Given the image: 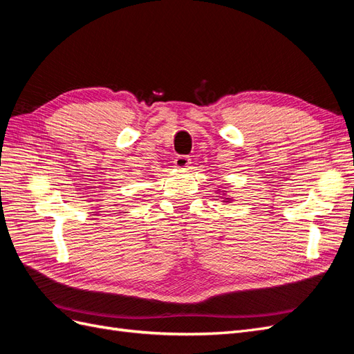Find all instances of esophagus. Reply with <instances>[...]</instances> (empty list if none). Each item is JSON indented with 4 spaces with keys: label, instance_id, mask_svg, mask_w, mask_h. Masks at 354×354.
<instances>
[{
    "label": "esophagus",
    "instance_id": "esophagus-1",
    "mask_svg": "<svg viewBox=\"0 0 354 354\" xmlns=\"http://www.w3.org/2000/svg\"><path fill=\"white\" fill-rule=\"evenodd\" d=\"M189 164H190V158L187 155H178L174 159V165L177 168H186L189 167Z\"/></svg>",
    "mask_w": 354,
    "mask_h": 354
}]
</instances>
